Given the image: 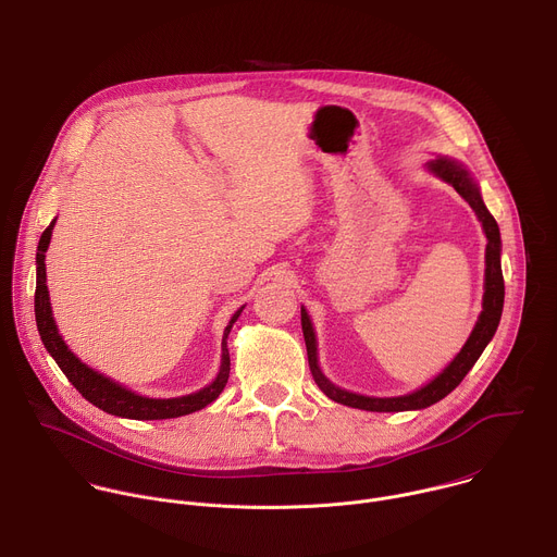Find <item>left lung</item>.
Returning a JSON list of instances; mask_svg holds the SVG:
<instances>
[{
  "label": "left lung",
  "mask_w": 557,
  "mask_h": 557,
  "mask_svg": "<svg viewBox=\"0 0 557 557\" xmlns=\"http://www.w3.org/2000/svg\"><path fill=\"white\" fill-rule=\"evenodd\" d=\"M428 171L434 173L436 177H441L443 182H448L455 186V190L472 206V210L476 212L479 221L483 224L485 237H487V248H485V294H483V311L470 333L468 343L463 345V349L457 354V358L443 369L434 380H430L425 386L408 393V395H399V397H367V395H358V393H349L345 388H338L336 384H331L320 367H318V349H315V333L311 326V320L307 315V309L300 307V324H302V336H305V345H307V360H309V369L313 375V382L318 384V388L333 401L351 406V408H360V410H371V412H401V410H421L428 408L432 404H436L438 399L446 397L448 393H453L463 377L468 375V371L476 364V360L481 358V354L485 351V347L490 345V341L494 338V333L498 329L500 322V313H503V302H505V281H503V270H500V231L496 219L492 216V212L487 210V206L483 203L481 190L474 182V177L470 175V171L450 158H436L428 162Z\"/></svg>",
  "instance_id": "1"
}]
</instances>
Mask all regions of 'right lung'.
Instances as JSON below:
<instances>
[{
	"label": "right lung",
	"mask_w": 557,
	"mask_h": 557,
	"mask_svg": "<svg viewBox=\"0 0 557 557\" xmlns=\"http://www.w3.org/2000/svg\"><path fill=\"white\" fill-rule=\"evenodd\" d=\"M54 221L44 231L39 246H37V289H35V318H37V329L44 347L48 349V354L54 358V362L59 364V369L65 373V377L72 382V386L96 408L116 414V417H125V419H173V417H182V414H190L195 410L206 408L210 401H214L219 397V393L224 391L228 375H231V354H228V333L233 329V324L237 322L239 313L244 311L237 309L235 315L231 318L226 331H224V341H221V367L216 377L203 386L197 393L184 395V397H171V399H153V397H145L138 395L129 388H125L123 384L104 377L102 373L89 369L85 362H81L65 345V341L61 338V333L57 329V322L52 318V307H50V294H48V283H46V250L50 246L52 239V231H54Z\"/></svg>",
	"instance_id": "obj_1"
}]
</instances>
